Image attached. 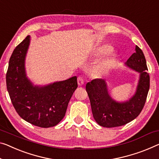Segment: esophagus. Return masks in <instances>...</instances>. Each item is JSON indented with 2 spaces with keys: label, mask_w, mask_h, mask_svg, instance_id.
<instances>
[{
  "label": "esophagus",
  "mask_w": 159,
  "mask_h": 159,
  "mask_svg": "<svg viewBox=\"0 0 159 159\" xmlns=\"http://www.w3.org/2000/svg\"><path fill=\"white\" fill-rule=\"evenodd\" d=\"M84 79H83L82 77H78L77 78V83L78 84L80 85V86H82V84H84Z\"/></svg>",
  "instance_id": "obj_1"
}]
</instances>
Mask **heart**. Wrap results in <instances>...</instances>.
Masks as SVG:
<instances>
[{
	"instance_id": "heart-1",
	"label": "heart",
	"mask_w": 159,
	"mask_h": 159,
	"mask_svg": "<svg viewBox=\"0 0 159 159\" xmlns=\"http://www.w3.org/2000/svg\"><path fill=\"white\" fill-rule=\"evenodd\" d=\"M112 50V48L110 45H102L101 47L98 48L94 52V55L97 56V57H99V56L104 55L108 54ZM114 61H115V58L113 55L109 56L107 58H105L100 62L99 65V70H101L102 71H104V70H106L109 69V67H111L112 65L114 63Z\"/></svg>"
}]
</instances>
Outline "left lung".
<instances>
[{"instance_id": "left-lung-1", "label": "left lung", "mask_w": 159, "mask_h": 159, "mask_svg": "<svg viewBox=\"0 0 159 159\" xmlns=\"http://www.w3.org/2000/svg\"><path fill=\"white\" fill-rule=\"evenodd\" d=\"M135 50L125 63L129 69L139 73L136 92L129 100L117 102L112 99L104 80L95 79L86 85L94 119L103 127L125 125L136 119L144 106L149 90L150 77L146 72L148 68L142 50L138 46H136Z\"/></svg>"}]
</instances>
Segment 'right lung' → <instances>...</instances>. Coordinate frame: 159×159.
<instances>
[{
	"label": "right lung",
	"instance_id": "add662e5",
	"mask_svg": "<svg viewBox=\"0 0 159 159\" xmlns=\"http://www.w3.org/2000/svg\"><path fill=\"white\" fill-rule=\"evenodd\" d=\"M30 42L28 35L15 48L9 60L6 85L15 109L22 119L43 128L56 126L64 118L77 88V77L40 86L27 77L25 57Z\"/></svg>",
	"mask_w": 159,
	"mask_h": 159
}]
</instances>
